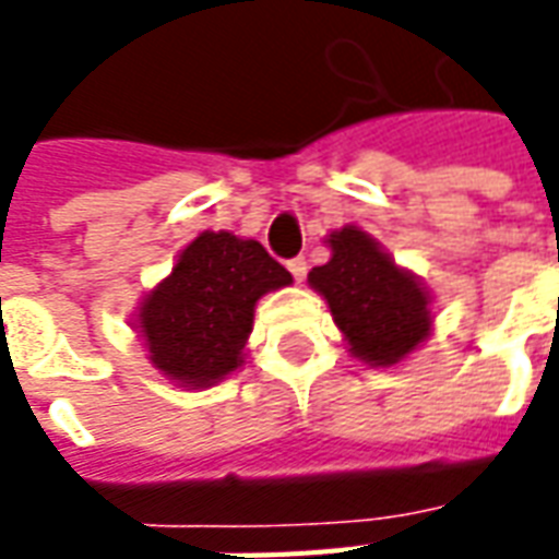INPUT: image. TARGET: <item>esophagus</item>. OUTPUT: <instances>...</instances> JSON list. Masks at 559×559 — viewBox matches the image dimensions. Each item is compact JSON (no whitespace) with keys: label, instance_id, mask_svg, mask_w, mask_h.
<instances>
[{"label":"esophagus","instance_id":"obj_1","mask_svg":"<svg viewBox=\"0 0 559 559\" xmlns=\"http://www.w3.org/2000/svg\"><path fill=\"white\" fill-rule=\"evenodd\" d=\"M287 269H290V275L296 281H305V275H308V263H305V257H293L290 263H287Z\"/></svg>","mask_w":559,"mask_h":559}]
</instances>
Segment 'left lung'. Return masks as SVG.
<instances>
[{"label":"left lung","mask_w":559,"mask_h":559,"mask_svg":"<svg viewBox=\"0 0 559 559\" xmlns=\"http://www.w3.org/2000/svg\"><path fill=\"white\" fill-rule=\"evenodd\" d=\"M326 245L332 257L308 272L311 290L326 299L353 359L395 368L431 338V290L356 224L329 233Z\"/></svg>","instance_id":"8db88e82"}]
</instances>
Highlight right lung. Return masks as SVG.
<instances>
[{
    "label": "right lung",
    "mask_w": 559,
    "mask_h": 559,
    "mask_svg": "<svg viewBox=\"0 0 559 559\" xmlns=\"http://www.w3.org/2000/svg\"><path fill=\"white\" fill-rule=\"evenodd\" d=\"M290 284V272L257 239L203 230L179 251L170 275L140 299L131 326L152 368L170 383L218 386L245 365L257 302Z\"/></svg>",
    "instance_id": "obj_1"
}]
</instances>
